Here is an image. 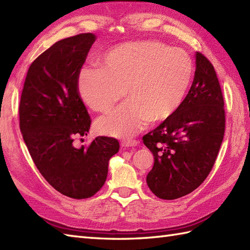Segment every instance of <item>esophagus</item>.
<instances>
[{
	"instance_id": "1",
	"label": "esophagus",
	"mask_w": 250,
	"mask_h": 250,
	"mask_svg": "<svg viewBox=\"0 0 250 250\" xmlns=\"http://www.w3.org/2000/svg\"><path fill=\"white\" fill-rule=\"evenodd\" d=\"M139 144V142L135 140H125L121 142V146L124 148H128V147H133Z\"/></svg>"
}]
</instances>
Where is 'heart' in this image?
I'll list each match as a JSON object with an SVG mask.
<instances>
[{
    "mask_svg": "<svg viewBox=\"0 0 250 250\" xmlns=\"http://www.w3.org/2000/svg\"><path fill=\"white\" fill-rule=\"evenodd\" d=\"M101 67L78 72L76 87L83 102L106 114L124 97L129 100L98 120L102 135L133 136L149 120L171 118L184 104L193 79V61L187 52L158 41L121 44L101 58Z\"/></svg>",
    "mask_w": 250,
    "mask_h": 250,
    "instance_id": "obj_1",
    "label": "heart"
}]
</instances>
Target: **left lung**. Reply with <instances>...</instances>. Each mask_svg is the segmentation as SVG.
<instances>
[{
	"label": "left lung",
	"mask_w": 250,
	"mask_h": 250,
	"mask_svg": "<svg viewBox=\"0 0 250 250\" xmlns=\"http://www.w3.org/2000/svg\"><path fill=\"white\" fill-rule=\"evenodd\" d=\"M224 105L213 64L195 52L193 83L182 107L143 136L155 159L146 182L158 198L178 199L204 182L224 140Z\"/></svg>",
	"instance_id": "8db88e82"
}]
</instances>
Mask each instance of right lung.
<instances>
[{
	"label": "right lung",
	"instance_id": "right-lung-1",
	"mask_svg": "<svg viewBox=\"0 0 250 250\" xmlns=\"http://www.w3.org/2000/svg\"><path fill=\"white\" fill-rule=\"evenodd\" d=\"M97 40L92 33L67 37L29 67L19 105L20 131L40 173L60 193L86 199L103 187L116 139L99 136L88 147L74 140L89 133L91 119L76 87L78 72Z\"/></svg>",
	"mask_w": 250,
	"mask_h": 250
}]
</instances>
